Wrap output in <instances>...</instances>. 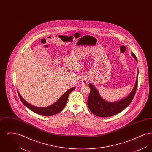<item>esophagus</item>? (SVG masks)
<instances>
[{
	"instance_id": "obj_1",
	"label": "esophagus",
	"mask_w": 152,
	"mask_h": 152,
	"mask_svg": "<svg viewBox=\"0 0 152 152\" xmlns=\"http://www.w3.org/2000/svg\"><path fill=\"white\" fill-rule=\"evenodd\" d=\"M88 81V78L87 77V76L83 77L82 79H81V82L83 84H87Z\"/></svg>"
}]
</instances>
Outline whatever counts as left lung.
I'll use <instances>...</instances> for the list:
<instances>
[{
    "label": "left lung",
    "mask_w": 152,
    "mask_h": 152,
    "mask_svg": "<svg viewBox=\"0 0 152 152\" xmlns=\"http://www.w3.org/2000/svg\"><path fill=\"white\" fill-rule=\"evenodd\" d=\"M132 55L137 61V59L135 55L132 52ZM138 76L135 86L133 90L126 97L118 101L114 102H109L105 101L101 97L97 89L91 84H89L91 88V92L88 99V106L91 112L96 116L101 117H108L114 116L121 112L126 108L132 101L137 88Z\"/></svg>",
    "instance_id": "left-lung-1"
}]
</instances>
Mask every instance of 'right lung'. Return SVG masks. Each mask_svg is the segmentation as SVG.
Masks as SVG:
<instances>
[{"mask_svg":"<svg viewBox=\"0 0 152 152\" xmlns=\"http://www.w3.org/2000/svg\"><path fill=\"white\" fill-rule=\"evenodd\" d=\"M74 89H75V87H72L69 90H68L53 104H52L50 106H48L46 107H42V108L37 107L33 105H31V104L27 102V101H25L23 99V98L19 94V91H18V94L23 104L30 110H31L32 111H33L34 112L36 113L37 114L42 116H50L59 113L64 108L65 104L67 102L69 94H70V93L72 91H73Z\"/></svg>","mask_w":152,"mask_h":152,"instance_id":"right-lung-1","label":"right lung"}]
</instances>
